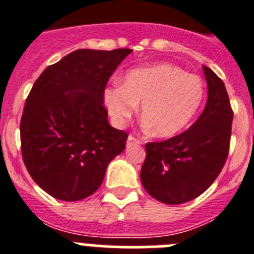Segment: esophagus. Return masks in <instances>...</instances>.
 <instances>
[{
  "mask_svg": "<svg viewBox=\"0 0 254 254\" xmlns=\"http://www.w3.org/2000/svg\"><path fill=\"white\" fill-rule=\"evenodd\" d=\"M142 141L140 138L134 137L133 134H129L128 138H127V146H132V145H141Z\"/></svg>",
  "mask_w": 254,
  "mask_h": 254,
  "instance_id": "34e87169",
  "label": "esophagus"
}]
</instances>
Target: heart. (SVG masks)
Returning a JSON list of instances; mask_svg holds the SVG:
<instances>
[{
  "label": "heart",
  "mask_w": 254,
  "mask_h": 254,
  "mask_svg": "<svg viewBox=\"0 0 254 254\" xmlns=\"http://www.w3.org/2000/svg\"><path fill=\"white\" fill-rule=\"evenodd\" d=\"M202 80L170 64L133 68L123 82L113 81L103 93L114 123L122 126L137 113L158 137H170L193 120L203 100Z\"/></svg>",
  "instance_id": "obj_1"
}]
</instances>
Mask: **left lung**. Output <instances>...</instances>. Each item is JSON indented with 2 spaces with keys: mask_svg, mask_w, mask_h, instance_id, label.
<instances>
[{
  "mask_svg": "<svg viewBox=\"0 0 254 254\" xmlns=\"http://www.w3.org/2000/svg\"><path fill=\"white\" fill-rule=\"evenodd\" d=\"M208 98L198 120L187 131L146 143L141 182L150 196L179 205L197 198L215 182L228 159L233 109L223 80L203 66Z\"/></svg>",
  "mask_w": 254,
  "mask_h": 254,
  "instance_id": "left-lung-1",
  "label": "left lung"
}]
</instances>
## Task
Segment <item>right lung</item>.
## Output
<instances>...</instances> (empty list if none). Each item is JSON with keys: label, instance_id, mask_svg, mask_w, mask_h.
Returning a JSON list of instances; mask_svg holds the SVG:
<instances>
[{"label": "right lung", "instance_id": "add662e5", "mask_svg": "<svg viewBox=\"0 0 254 254\" xmlns=\"http://www.w3.org/2000/svg\"><path fill=\"white\" fill-rule=\"evenodd\" d=\"M132 52L77 49L37 78L20 122L22 160L33 181L62 201H78L102 185L128 133L108 123L103 93Z\"/></svg>", "mask_w": 254, "mask_h": 254}]
</instances>
